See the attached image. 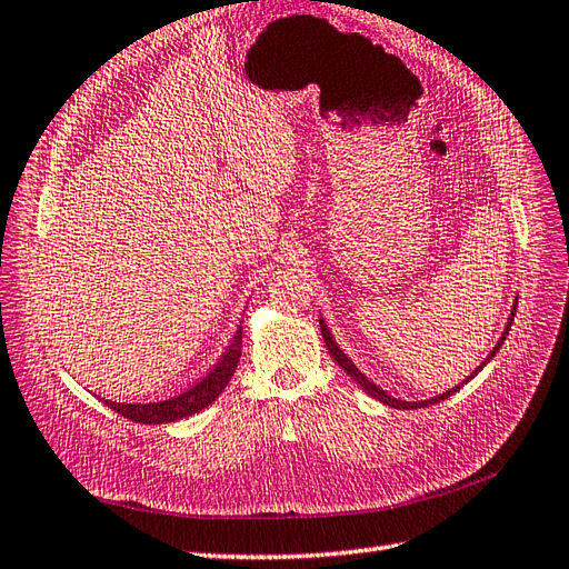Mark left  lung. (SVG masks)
<instances>
[{"instance_id": "obj_1", "label": "left lung", "mask_w": 569, "mask_h": 569, "mask_svg": "<svg viewBox=\"0 0 569 569\" xmlns=\"http://www.w3.org/2000/svg\"><path fill=\"white\" fill-rule=\"evenodd\" d=\"M517 302H519V298H515V305H512V312H509V317H507V325H505V331H502V337H500V341L498 343H495V348H492V351L488 353V358L483 360V362H480V366L469 375V377H466V380L461 382V385H457L455 389H447V391H442V395H437V397H432V399H426V401H401V399H395V397H389L387 395V391L382 389V387H377L375 382H370L368 380V377L366 375H362L356 366H353V360L351 358H348L343 351H341V348H339V343L337 341H333V337H331V331H329V327L325 325V319L322 317H319V329H322V339H325V343H327V348H329V353H331V358L333 360H337L339 362V366H341V370L343 372H348V375H351V380L353 382H358L362 389H366L368 391V395L372 397V399H377V401H382L385 406H391V409H406V411H411V409H426V406H432V403H440V401H445V399H449L451 395H455V391H459L466 382H469V380H473V377L480 372V370H483L486 366H488V362L495 358V353H498L500 351V346L505 343V337H507V333H509V327H512V322H515V312H517Z\"/></svg>"}]
</instances>
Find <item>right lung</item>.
I'll use <instances>...</instances> for the list:
<instances>
[{
    "instance_id": "add662e5",
    "label": "right lung",
    "mask_w": 569,
    "mask_h": 569,
    "mask_svg": "<svg viewBox=\"0 0 569 569\" xmlns=\"http://www.w3.org/2000/svg\"><path fill=\"white\" fill-rule=\"evenodd\" d=\"M240 353H242V327L236 331V337H232L230 346L226 348L221 360L216 362L213 370L203 377L201 382L182 391V395L166 401H156V403H118V401H106V403L112 411L134 420V423H146V426L172 423V420L199 413L201 409H207L211 401L218 399V395L226 389L232 372L238 368Z\"/></svg>"
}]
</instances>
